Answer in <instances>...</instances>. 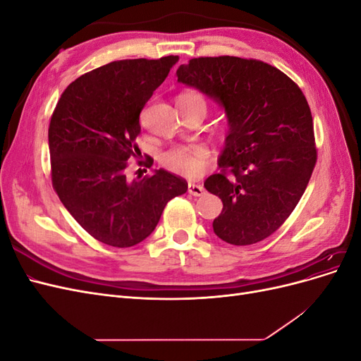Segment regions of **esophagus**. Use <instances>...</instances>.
Listing matches in <instances>:
<instances>
[{
	"instance_id": "esophagus-1",
	"label": "esophagus",
	"mask_w": 361,
	"mask_h": 361,
	"mask_svg": "<svg viewBox=\"0 0 361 361\" xmlns=\"http://www.w3.org/2000/svg\"><path fill=\"white\" fill-rule=\"evenodd\" d=\"M188 192L191 195H195V197H199V195L204 194V188L197 183H188Z\"/></svg>"
}]
</instances>
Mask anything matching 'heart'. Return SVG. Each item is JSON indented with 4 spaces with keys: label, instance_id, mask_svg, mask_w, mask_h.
I'll return each mask as SVG.
<instances>
[{
    "label": "heart",
    "instance_id": "1",
    "mask_svg": "<svg viewBox=\"0 0 361 361\" xmlns=\"http://www.w3.org/2000/svg\"><path fill=\"white\" fill-rule=\"evenodd\" d=\"M179 99L203 102V97L197 93H183ZM211 154L204 146H174L161 154V164L167 170L182 174L187 178H197L204 171Z\"/></svg>",
    "mask_w": 361,
    "mask_h": 361
}]
</instances>
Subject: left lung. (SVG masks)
I'll return each mask as SVG.
<instances>
[{
    "label": "left lung",
    "mask_w": 361,
    "mask_h": 361,
    "mask_svg": "<svg viewBox=\"0 0 361 361\" xmlns=\"http://www.w3.org/2000/svg\"><path fill=\"white\" fill-rule=\"evenodd\" d=\"M176 75L178 82L215 101L227 117L218 158L223 173L204 180V188L223 202L214 232L232 245L256 244L286 221L314 169L305 96L289 76L259 60L200 57L180 64Z\"/></svg>",
    "instance_id": "8db88e82"
}]
</instances>
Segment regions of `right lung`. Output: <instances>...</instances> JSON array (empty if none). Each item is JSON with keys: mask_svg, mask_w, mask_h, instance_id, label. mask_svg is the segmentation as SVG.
Instances as JSON below:
<instances>
[{"mask_svg": "<svg viewBox=\"0 0 361 361\" xmlns=\"http://www.w3.org/2000/svg\"><path fill=\"white\" fill-rule=\"evenodd\" d=\"M178 61L120 60L87 72L63 92L51 117L52 187L84 231L106 245L145 241L166 204L188 190L164 169L143 179L126 176L128 161L140 152V113Z\"/></svg>", "mask_w": 361, "mask_h": 361, "instance_id": "1", "label": "right lung"}]
</instances>
